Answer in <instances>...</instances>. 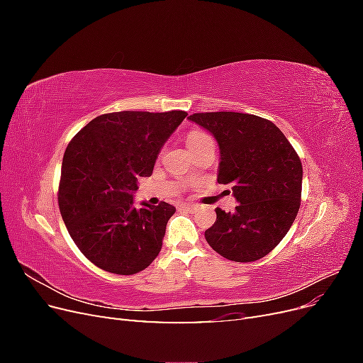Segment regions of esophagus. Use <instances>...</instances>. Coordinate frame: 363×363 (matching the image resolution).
<instances>
[{"instance_id":"34e87169","label":"esophagus","mask_w":363,"mask_h":363,"mask_svg":"<svg viewBox=\"0 0 363 363\" xmlns=\"http://www.w3.org/2000/svg\"><path fill=\"white\" fill-rule=\"evenodd\" d=\"M180 208H184V211H192L194 206H192V204H188V203H184V204H180Z\"/></svg>"}]
</instances>
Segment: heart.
<instances>
[{
	"instance_id": "obj_1",
	"label": "heart",
	"mask_w": 363,
	"mask_h": 363,
	"mask_svg": "<svg viewBox=\"0 0 363 363\" xmlns=\"http://www.w3.org/2000/svg\"><path fill=\"white\" fill-rule=\"evenodd\" d=\"M207 138H208V136L204 135V133H201V131H191V133L188 135V138H186V144H188L189 148H192L194 145L200 144L201 140H204V139H207Z\"/></svg>"
}]
</instances>
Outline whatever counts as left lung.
<instances>
[{
  "instance_id": "left-lung-1",
  "label": "left lung",
  "mask_w": 363,
  "mask_h": 363,
  "mask_svg": "<svg viewBox=\"0 0 363 363\" xmlns=\"http://www.w3.org/2000/svg\"><path fill=\"white\" fill-rule=\"evenodd\" d=\"M219 145L218 183L230 184L235 212L216 207L206 240L233 262L265 257L286 236L301 201L303 167L289 140L271 121L250 113L206 112L189 116Z\"/></svg>"
}]
</instances>
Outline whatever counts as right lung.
Wrapping results in <instances>:
<instances>
[{"label":"right lung","mask_w":363,"mask_h":363,"mask_svg":"<svg viewBox=\"0 0 363 363\" xmlns=\"http://www.w3.org/2000/svg\"><path fill=\"white\" fill-rule=\"evenodd\" d=\"M186 116L183 111L104 113L68 144L59 208L75 245L98 268L131 276L157 257L175 207L162 201L136 208L133 192Z\"/></svg>","instance_id":"right-lung-1"}]
</instances>
